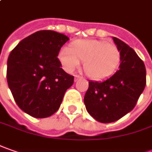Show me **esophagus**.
Listing matches in <instances>:
<instances>
[{
  "label": "esophagus",
  "instance_id": "obj_1",
  "mask_svg": "<svg viewBox=\"0 0 152 152\" xmlns=\"http://www.w3.org/2000/svg\"><path fill=\"white\" fill-rule=\"evenodd\" d=\"M80 79H81V76H77V75H76V76H75V81H77L78 80H80Z\"/></svg>",
  "mask_w": 152,
  "mask_h": 152
}]
</instances>
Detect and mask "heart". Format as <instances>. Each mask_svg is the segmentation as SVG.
Listing matches in <instances>:
<instances>
[{
  "mask_svg": "<svg viewBox=\"0 0 152 152\" xmlns=\"http://www.w3.org/2000/svg\"><path fill=\"white\" fill-rule=\"evenodd\" d=\"M58 60L68 73H72L80 66L81 61H84V69L88 76L102 81L117 71L121 53L116 45L104 40L79 39L73 41L70 49H61Z\"/></svg>",
  "mask_w": 152,
  "mask_h": 152,
  "instance_id": "heart-1",
  "label": "heart"
}]
</instances>
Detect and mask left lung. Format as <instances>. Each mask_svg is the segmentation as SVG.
<instances>
[{
  "label": "left lung",
  "mask_w": 152,
  "mask_h": 152,
  "mask_svg": "<svg viewBox=\"0 0 152 152\" xmlns=\"http://www.w3.org/2000/svg\"><path fill=\"white\" fill-rule=\"evenodd\" d=\"M121 53L118 70L106 81H89L84 97L86 111L101 123H112L133 109L146 84L144 62L122 40L113 38Z\"/></svg>",
  "instance_id": "1"
}]
</instances>
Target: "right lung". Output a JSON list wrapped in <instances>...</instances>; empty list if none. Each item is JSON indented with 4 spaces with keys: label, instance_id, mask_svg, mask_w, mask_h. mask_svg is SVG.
<instances>
[{
    "label": "right lung",
    "instance_id": "right-lung-1",
    "mask_svg": "<svg viewBox=\"0 0 152 152\" xmlns=\"http://www.w3.org/2000/svg\"><path fill=\"white\" fill-rule=\"evenodd\" d=\"M68 40L55 31H38L22 40L9 55L8 86L18 107L32 117L54 114L74 82V76L61 68L57 57Z\"/></svg>",
    "mask_w": 152,
    "mask_h": 152
}]
</instances>
